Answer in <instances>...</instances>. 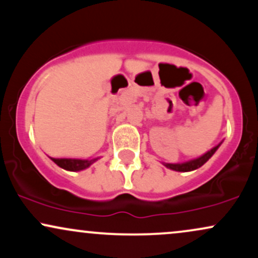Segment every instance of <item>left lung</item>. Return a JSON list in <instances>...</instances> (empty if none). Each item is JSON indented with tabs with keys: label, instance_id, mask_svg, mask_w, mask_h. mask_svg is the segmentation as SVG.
Here are the masks:
<instances>
[{
	"label": "left lung",
	"instance_id": "8db88e82",
	"mask_svg": "<svg viewBox=\"0 0 258 258\" xmlns=\"http://www.w3.org/2000/svg\"><path fill=\"white\" fill-rule=\"evenodd\" d=\"M222 143L218 144V146H216L212 148L211 150H209V152L204 154V155L199 156V158L197 159H193V160H189V161H185V162H180V164H166L165 162V166L167 168H171V170L173 171H178V172H188V171H193V170H197V168H199L203 166L204 164L211 158L212 155L216 153V150L218 149V147L221 146Z\"/></svg>",
	"mask_w": 258,
	"mask_h": 258
}]
</instances>
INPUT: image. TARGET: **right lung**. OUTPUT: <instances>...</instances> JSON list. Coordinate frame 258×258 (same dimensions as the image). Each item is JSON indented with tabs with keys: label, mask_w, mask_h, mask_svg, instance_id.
<instances>
[{
	"label": "right lung",
	"mask_w": 258,
	"mask_h": 258,
	"mask_svg": "<svg viewBox=\"0 0 258 258\" xmlns=\"http://www.w3.org/2000/svg\"><path fill=\"white\" fill-rule=\"evenodd\" d=\"M99 158L96 159H68V158H51L54 164H57L59 167L64 168L68 171H82L85 168L90 167L93 162H96Z\"/></svg>",
	"instance_id": "obj_1"
}]
</instances>
